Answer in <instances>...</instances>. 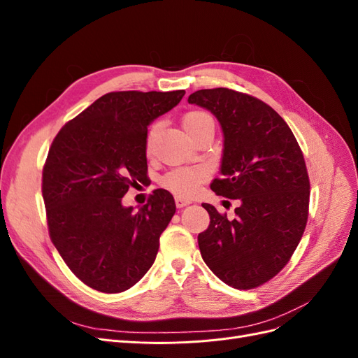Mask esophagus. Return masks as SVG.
<instances>
[{
  "instance_id": "34e87169",
  "label": "esophagus",
  "mask_w": 358,
  "mask_h": 358,
  "mask_svg": "<svg viewBox=\"0 0 358 358\" xmlns=\"http://www.w3.org/2000/svg\"><path fill=\"white\" fill-rule=\"evenodd\" d=\"M175 201H176V206H178V208H185V206H188V204H191V203H192V200H191V199H185V197H176V199H175Z\"/></svg>"
}]
</instances>
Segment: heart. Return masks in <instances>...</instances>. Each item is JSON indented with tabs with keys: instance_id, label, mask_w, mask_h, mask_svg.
Listing matches in <instances>:
<instances>
[{
	"instance_id": "obj_1",
	"label": "heart",
	"mask_w": 358,
	"mask_h": 358,
	"mask_svg": "<svg viewBox=\"0 0 358 358\" xmlns=\"http://www.w3.org/2000/svg\"><path fill=\"white\" fill-rule=\"evenodd\" d=\"M182 125L185 128L188 136L192 137L197 133L203 131V129H208V128L213 129L215 122H213V117L209 113L201 112V110H192L182 117ZM157 133H158V124L150 127L148 131L146 142H145L146 154L152 152ZM206 178H208V170L204 167H200V166L182 167L167 173L164 179H162V183H164L166 188L178 194V196H192V194L199 189L200 183Z\"/></svg>"
}]
</instances>
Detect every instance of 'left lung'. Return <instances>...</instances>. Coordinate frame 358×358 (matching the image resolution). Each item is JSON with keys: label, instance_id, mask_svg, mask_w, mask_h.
<instances>
[{"label": "left lung", "instance_id": "1", "mask_svg": "<svg viewBox=\"0 0 358 358\" xmlns=\"http://www.w3.org/2000/svg\"><path fill=\"white\" fill-rule=\"evenodd\" d=\"M188 103L212 112L224 133L212 191L241 203L233 220L201 204L210 216L199 234L201 257L227 285L259 287L287 266L305 231L310 185L301 149L284 119L255 96L215 88Z\"/></svg>", "mask_w": 358, "mask_h": 358}]
</instances>
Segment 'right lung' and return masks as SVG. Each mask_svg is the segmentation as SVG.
<instances>
[{
    "mask_svg": "<svg viewBox=\"0 0 358 358\" xmlns=\"http://www.w3.org/2000/svg\"><path fill=\"white\" fill-rule=\"evenodd\" d=\"M183 95V90L109 92L53 138L41 182L49 236L71 272L96 291L131 288L155 262L175 199L155 189L134 210L122 206V197L148 178L149 124Z\"/></svg>",
    "mask_w": 358,
    "mask_h": 358,
    "instance_id": "add662e5",
    "label": "right lung"
}]
</instances>
